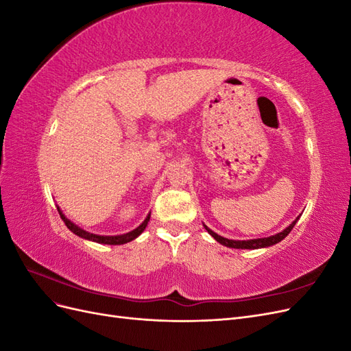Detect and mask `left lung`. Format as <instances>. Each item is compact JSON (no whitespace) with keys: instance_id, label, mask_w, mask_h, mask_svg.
Returning a JSON list of instances; mask_svg holds the SVG:
<instances>
[{"instance_id":"1","label":"left lung","mask_w":351,"mask_h":351,"mask_svg":"<svg viewBox=\"0 0 351 351\" xmlns=\"http://www.w3.org/2000/svg\"><path fill=\"white\" fill-rule=\"evenodd\" d=\"M297 219H299V217L295 218V221H293L291 224L287 227L284 231L278 232V234L275 236H271V237H265V239H253V240H228V239H224L218 236L217 232H214L212 230H209L206 226V231L209 232V234L214 237L218 243L224 244V246L227 247H232V249H261V247H268V246H272V244H277L278 241H281L282 239H285L287 236L290 234V231L293 230V227L295 226Z\"/></svg>"}]
</instances>
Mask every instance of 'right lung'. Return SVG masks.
<instances>
[{"label": "right lung", "instance_id": "obj_1", "mask_svg": "<svg viewBox=\"0 0 351 351\" xmlns=\"http://www.w3.org/2000/svg\"><path fill=\"white\" fill-rule=\"evenodd\" d=\"M58 209V212H60V217H61V219L64 221V224L67 226V228L71 231V232H74V234L76 236H79V237H83V239H88V240H92V241H97V243H102V244H124V243H129V241H132V240H134L137 236H141L142 232H143V230L146 228V226H147V222H149V218H151V214L146 217V219L142 222V224L137 227L136 230H133V231H130V232H127V234H123V236H97V234H90V232H88V231H84V230H82V228H79L77 226H74L73 222L70 221V219H67L64 215H62V212L60 210V208H57Z\"/></svg>", "mask_w": 351, "mask_h": 351}]
</instances>
